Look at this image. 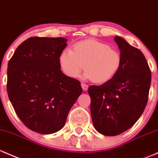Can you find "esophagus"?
Segmentation results:
<instances>
[{
  "label": "esophagus",
  "mask_w": 158,
  "mask_h": 158,
  "mask_svg": "<svg viewBox=\"0 0 158 158\" xmlns=\"http://www.w3.org/2000/svg\"><path fill=\"white\" fill-rule=\"evenodd\" d=\"M81 85H82V89H83L84 91H86L87 89H88V87L89 86L85 83H83V82H82V83L81 84Z\"/></svg>",
  "instance_id": "obj_1"
}]
</instances>
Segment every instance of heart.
Here are the masks:
<instances>
[{
  "label": "heart",
  "instance_id": "1",
  "mask_svg": "<svg viewBox=\"0 0 158 158\" xmlns=\"http://www.w3.org/2000/svg\"><path fill=\"white\" fill-rule=\"evenodd\" d=\"M59 63L63 73L76 78L84 69L85 79L98 84L106 83L114 77L122 65V56L116 49L93 39L76 43L73 50L65 49L59 56Z\"/></svg>",
  "mask_w": 158,
  "mask_h": 158
}]
</instances>
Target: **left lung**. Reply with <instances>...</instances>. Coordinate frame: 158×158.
Listing matches in <instances>:
<instances>
[{
	"label": "left lung",
	"instance_id": "1",
	"mask_svg": "<svg viewBox=\"0 0 158 158\" xmlns=\"http://www.w3.org/2000/svg\"><path fill=\"white\" fill-rule=\"evenodd\" d=\"M114 40L121 51L120 69L109 82L88 89L94 127L106 136L120 135L135 125L146 107L151 82L141 51L120 36Z\"/></svg>",
	"mask_w": 158,
	"mask_h": 158
}]
</instances>
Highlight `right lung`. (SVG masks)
<instances>
[{"label": "right lung", "mask_w": 158, "mask_h": 158, "mask_svg": "<svg viewBox=\"0 0 158 158\" xmlns=\"http://www.w3.org/2000/svg\"><path fill=\"white\" fill-rule=\"evenodd\" d=\"M66 42L63 37H30L9 60V99L22 122L37 133L49 135L63 128L82 92L80 82L60 69L59 56Z\"/></svg>", "instance_id": "add662e5"}]
</instances>
